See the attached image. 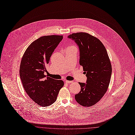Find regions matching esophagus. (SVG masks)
<instances>
[{
	"mask_svg": "<svg viewBox=\"0 0 135 135\" xmlns=\"http://www.w3.org/2000/svg\"><path fill=\"white\" fill-rule=\"evenodd\" d=\"M65 83H66V84H71V83H72V81L66 80V81H65Z\"/></svg>",
	"mask_w": 135,
	"mask_h": 135,
	"instance_id": "obj_1",
	"label": "esophagus"
}]
</instances>
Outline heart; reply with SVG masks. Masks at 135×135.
Listing matches in <instances>:
<instances>
[{
    "label": "heart",
    "mask_w": 135,
    "mask_h": 135,
    "mask_svg": "<svg viewBox=\"0 0 135 135\" xmlns=\"http://www.w3.org/2000/svg\"><path fill=\"white\" fill-rule=\"evenodd\" d=\"M72 47H73V46H70V47H68V48H72Z\"/></svg>",
    "instance_id": "1"
}]
</instances>
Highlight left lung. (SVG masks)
I'll return each mask as SVG.
<instances>
[{"label":"left lung","instance_id":"8db88e82","mask_svg":"<svg viewBox=\"0 0 135 135\" xmlns=\"http://www.w3.org/2000/svg\"><path fill=\"white\" fill-rule=\"evenodd\" d=\"M68 37L79 46V63L87 78L86 84L79 83L81 90L75 99L81 105L91 106L103 97L110 84L112 66L108 54L102 42L89 33L77 32Z\"/></svg>","mask_w":135,"mask_h":135}]
</instances>
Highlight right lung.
Listing matches in <instances>:
<instances>
[{
  "instance_id": "obj_1",
  "label": "right lung",
  "mask_w": 135,
  "mask_h": 135,
  "mask_svg": "<svg viewBox=\"0 0 135 135\" xmlns=\"http://www.w3.org/2000/svg\"><path fill=\"white\" fill-rule=\"evenodd\" d=\"M63 36H42L32 42L27 48L20 67V79L25 92L37 104L48 106L57 99L64 86L61 80L46 76V66Z\"/></svg>"
}]
</instances>
